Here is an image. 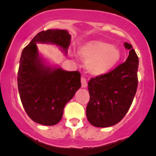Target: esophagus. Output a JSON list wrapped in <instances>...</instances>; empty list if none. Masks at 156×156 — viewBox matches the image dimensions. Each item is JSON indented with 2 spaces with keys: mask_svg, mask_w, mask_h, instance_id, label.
<instances>
[{
  "mask_svg": "<svg viewBox=\"0 0 156 156\" xmlns=\"http://www.w3.org/2000/svg\"><path fill=\"white\" fill-rule=\"evenodd\" d=\"M81 87H87V81H86V78H84V77H81Z\"/></svg>",
  "mask_w": 156,
  "mask_h": 156,
  "instance_id": "34e87169",
  "label": "esophagus"
}]
</instances>
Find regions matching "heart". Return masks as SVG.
I'll return each mask as SVG.
<instances>
[{
  "label": "heart",
  "instance_id": "heart-1",
  "mask_svg": "<svg viewBox=\"0 0 156 156\" xmlns=\"http://www.w3.org/2000/svg\"><path fill=\"white\" fill-rule=\"evenodd\" d=\"M79 54L87 61V69L94 75L108 73L121 59L120 50L102 40H93L84 43L80 47Z\"/></svg>",
  "mask_w": 156,
  "mask_h": 156
}]
</instances>
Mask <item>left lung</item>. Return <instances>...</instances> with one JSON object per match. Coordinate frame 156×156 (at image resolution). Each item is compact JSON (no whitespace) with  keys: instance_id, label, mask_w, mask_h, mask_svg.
Returning <instances> with one entry per match:
<instances>
[{"instance_id":"8db88e82","label":"left lung","mask_w":156,"mask_h":156,"mask_svg":"<svg viewBox=\"0 0 156 156\" xmlns=\"http://www.w3.org/2000/svg\"><path fill=\"white\" fill-rule=\"evenodd\" d=\"M126 61L107 74L91 78L88 82L90 100L86 115L97 127H111L119 123L132 104L138 85L139 59L131 44Z\"/></svg>"}]
</instances>
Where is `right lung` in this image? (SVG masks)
Segmentation results:
<instances>
[{
	"mask_svg": "<svg viewBox=\"0 0 156 156\" xmlns=\"http://www.w3.org/2000/svg\"><path fill=\"white\" fill-rule=\"evenodd\" d=\"M71 35L66 30L48 29L37 33L23 49L18 71V89L30 119L40 125H56L66 104L81 87V73L45 65L36 44H53L67 53Z\"/></svg>",
	"mask_w": 156,
	"mask_h": 156,
	"instance_id": "right-lung-1",
	"label": "right lung"
}]
</instances>
